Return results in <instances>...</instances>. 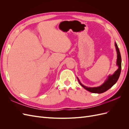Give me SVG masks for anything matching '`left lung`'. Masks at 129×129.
I'll use <instances>...</instances> for the list:
<instances>
[{"instance_id":"left-lung-1","label":"left lung","mask_w":129,"mask_h":129,"mask_svg":"<svg viewBox=\"0 0 129 129\" xmlns=\"http://www.w3.org/2000/svg\"><path fill=\"white\" fill-rule=\"evenodd\" d=\"M115 47L116 49L117 50V64L118 66V68L117 71L115 72V73L113 75L111 76H109L108 79L105 81V82L101 85V86L98 87H93V88H88L84 86L83 84H82L80 81L79 80L80 84L82 86L84 89L87 90L88 91L91 92L93 93H103L105 91H107L108 89L111 88L113 85H114L116 82L117 80L119 79V77L120 76V74L121 72V68H122V66H121V63H122V58H121L120 53L119 52V48L117 45L116 43L115 42Z\"/></svg>"}]
</instances>
